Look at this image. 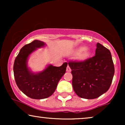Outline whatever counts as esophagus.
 Instances as JSON below:
<instances>
[{"label": "esophagus", "mask_w": 125, "mask_h": 125, "mask_svg": "<svg viewBox=\"0 0 125 125\" xmlns=\"http://www.w3.org/2000/svg\"><path fill=\"white\" fill-rule=\"evenodd\" d=\"M66 71L67 72H71V68L69 67V65H68V66H67V68H66Z\"/></svg>", "instance_id": "1"}]
</instances>
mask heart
I'll list each match as a JSON object with an SVG mask.
<instances>
[{
  "label": "heart",
  "mask_w": 125,
  "mask_h": 125,
  "mask_svg": "<svg viewBox=\"0 0 125 125\" xmlns=\"http://www.w3.org/2000/svg\"><path fill=\"white\" fill-rule=\"evenodd\" d=\"M76 53H80L78 55V59L83 61L88 59L90 55V51L88 48L85 47H81L78 48L76 51Z\"/></svg>",
  "instance_id": "obj_1"
}]
</instances>
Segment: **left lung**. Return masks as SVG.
I'll list each match as a JSON object with an SVG mask.
<instances>
[{
    "label": "left lung",
    "instance_id": "obj_1",
    "mask_svg": "<svg viewBox=\"0 0 125 125\" xmlns=\"http://www.w3.org/2000/svg\"><path fill=\"white\" fill-rule=\"evenodd\" d=\"M76 94L85 99L98 98L109 90L114 74L110 51L97 44L95 56L83 61H69Z\"/></svg>",
    "mask_w": 125,
    "mask_h": 125
}]
</instances>
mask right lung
<instances>
[{
    "instance_id": "1",
    "label": "right lung",
    "mask_w": 125,
    "mask_h": 125,
    "mask_svg": "<svg viewBox=\"0 0 125 125\" xmlns=\"http://www.w3.org/2000/svg\"><path fill=\"white\" fill-rule=\"evenodd\" d=\"M45 45L44 42L34 40L20 49L13 64V74L17 86L24 94L32 99L41 100L53 94L58 83L66 72L67 62L59 67L50 65L42 72L34 74L27 67L28 56L38 48Z\"/></svg>"
}]
</instances>
